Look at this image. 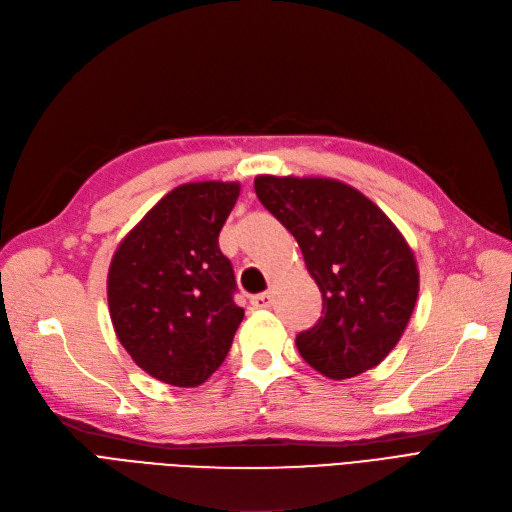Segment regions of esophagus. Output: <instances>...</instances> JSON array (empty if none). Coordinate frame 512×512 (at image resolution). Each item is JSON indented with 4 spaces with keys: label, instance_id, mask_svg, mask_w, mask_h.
<instances>
[{
    "label": "esophagus",
    "instance_id": "34e87169",
    "mask_svg": "<svg viewBox=\"0 0 512 512\" xmlns=\"http://www.w3.org/2000/svg\"><path fill=\"white\" fill-rule=\"evenodd\" d=\"M271 304H273V294L271 292H262V294L252 296V306H254V309H269Z\"/></svg>",
    "mask_w": 512,
    "mask_h": 512
}]
</instances>
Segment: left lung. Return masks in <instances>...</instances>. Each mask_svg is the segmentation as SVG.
<instances>
[{
    "mask_svg": "<svg viewBox=\"0 0 512 512\" xmlns=\"http://www.w3.org/2000/svg\"><path fill=\"white\" fill-rule=\"evenodd\" d=\"M260 203L302 250L323 311L296 336L302 359L332 380L376 367L414 313L420 275L405 237L372 199L334 178L256 176Z\"/></svg>",
    "mask_w": 512,
    "mask_h": 512,
    "instance_id": "obj_1",
    "label": "left lung"
}]
</instances>
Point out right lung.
Wrapping results in <instances>:
<instances>
[{"mask_svg":"<svg viewBox=\"0 0 512 512\" xmlns=\"http://www.w3.org/2000/svg\"><path fill=\"white\" fill-rule=\"evenodd\" d=\"M239 182H187L161 197L113 254L107 298L115 334L149 376L182 388L206 382L243 319L218 235Z\"/></svg>","mask_w":512,"mask_h":512,"instance_id":"right-lung-1","label":"right lung"}]
</instances>
